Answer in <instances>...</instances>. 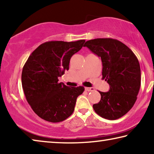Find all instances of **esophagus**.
I'll return each mask as SVG.
<instances>
[{"instance_id": "1", "label": "esophagus", "mask_w": 154, "mask_h": 154, "mask_svg": "<svg viewBox=\"0 0 154 154\" xmlns=\"http://www.w3.org/2000/svg\"><path fill=\"white\" fill-rule=\"evenodd\" d=\"M85 90L88 91V92H92V91H94V88H85Z\"/></svg>"}]
</instances>
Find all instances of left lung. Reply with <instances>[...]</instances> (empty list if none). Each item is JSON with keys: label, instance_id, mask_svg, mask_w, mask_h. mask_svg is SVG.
<instances>
[{"label": "left lung", "instance_id": "left-lung-1", "mask_svg": "<svg viewBox=\"0 0 154 154\" xmlns=\"http://www.w3.org/2000/svg\"><path fill=\"white\" fill-rule=\"evenodd\" d=\"M101 59L103 79L109 84L106 92L99 91L101 98L93 105L103 118L114 120L126 114L136 102L140 86V69L137 56L125 44L110 38H95L85 42Z\"/></svg>", "mask_w": 154, "mask_h": 154}]
</instances>
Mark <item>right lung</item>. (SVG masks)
I'll return each instance as SVG.
<instances>
[{
    "mask_svg": "<svg viewBox=\"0 0 154 154\" xmlns=\"http://www.w3.org/2000/svg\"><path fill=\"white\" fill-rule=\"evenodd\" d=\"M85 40L73 42L48 41L28 57L22 69V84L26 98L34 112L48 122L64 121L73 113L76 100L84 87L66 86L58 77L69 69L73 54Z\"/></svg>",
    "mask_w": 154,
    "mask_h": 154,
    "instance_id": "obj_1",
    "label": "right lung"
}]
</instances>
